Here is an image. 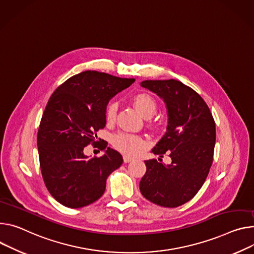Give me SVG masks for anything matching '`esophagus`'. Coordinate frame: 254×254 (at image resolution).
Instances as JSON below:
<instances>
[{
  "label": "esophagus",
  "mask_w": 254,
  "mask_h": 254,
  "mask_svg": "<svg viewBox=\"0 0 254 254\" xmlns=\"http://www.w3.org/2000/svg\"><path fill=\"white\" fill-rule=\"evenodd\" d=\"M131 160H132V158L129 157V156H125V157H124V162H125V163H129Z\"/></svg>",
  "instance_id": "34e87169"
}]
</instances>
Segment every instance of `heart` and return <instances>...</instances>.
<instances>
[{
  "label": "heart",
  "instance_id": "1",
  "mask_svg": "<svg viewBox=\"0 0 254 254\" xmlns=\"http://www.w3.org/2000/svg\"><path fill=\"white\" fill-rule=\"evenodd\" d=\"M131 102L134 108L139 111L145 119L152 118L157 111V102L154 99V97L148 93L135 94L132 97ZM117 111V103L110 102L106 106L105 118L108 123H112L115 120ZM112 145L115 149L126 155L134 156L139 154L147 146V142L139 135L121 132L115 134L112 137Z\"/></svg>",
  "mask_w": 254,
  "mask_h": 254
}]
</instances>
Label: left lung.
<instances>
[{
  "instance_id": "obj_1",
  "label": "left lung",
  "mask_w": 254,
  "mask_h": 254,
  "mask_svg": "<svg viewBox=\"0 0 254 254\" xmlns=\"http://www.w3.org/2000/svg\"><path fill=\"white\" fill-rule=\"evenodd\" d=\"M141 86L154 92L166 105V132L152 153L163 157L167 152L171 163L166 165L156 159L145 161L147 170L140 181V190L153 203L176 207L197 193L209 174L216 125L200 95L180 81L146 80Z\"/></svg>"
}]
</instances>
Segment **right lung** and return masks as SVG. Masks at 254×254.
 <instances>
[{"label":"right lung","instance_id":"right-lung-1","mask_svg":"<svg viewBox=\"0 0 254 254\" xmlns=\"http://www.w3.org/2000/svg\"><path fill=\"white\" fill-rule=\"evenodd\" d=\"M134 79L85 71L57 88L45 106L37 133L41 174L50 193L71 209L102 196L106 179L123 164V156L101 142L104 154L89 158L87 145L97 140L106 125L109 100Z\"/></svg>","mask_w":254,"mask_h":254}]
</instances>
